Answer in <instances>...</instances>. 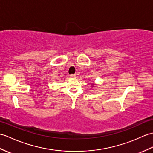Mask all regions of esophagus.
<instances>
[{"instance_id": "esophagus-1", "label": "esophagus", "mask_w": 153, "mask_h": 153, "mask_svg": "<svg viewBox=\"0 0 153 153\" xmlns=\"http://www.w3.org/2000/svg\"><path fill=\"white\" fill-rule=\"evenodd\" d=\"M70 77L72 78V79H74V78L76 77V76L75 74H71V75H70Z\"/></svg>"}]
</instances>
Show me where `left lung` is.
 Masks as SVG:
<instances>
[{
	"label": "left lung",
	"instance_id": "left-lung-1",
	"mask_svg": "<svg viewBox=\"0 0 153 153\" xmlns=\"http://www.w3.org/2000/svg\"><path fill=\"white\" fill-rule=\"evenodd\" d=\"M93 85H94V84H93Z\"/></svg>",
	"mask_w": 153,
	"mask_h": 153
}]
</instances>
